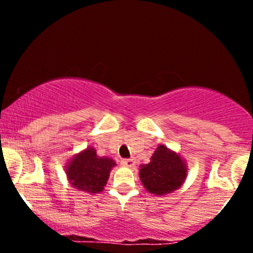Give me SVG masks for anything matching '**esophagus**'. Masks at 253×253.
<instances>
[{"mask_svg":"<svg viewBox=\"0 0 253 253\" xmlns=\"http://www.w3.org/2000/svg\"><path fill=\"white\" fill-rule=\"evenodd\" d=\"M122 165L125 167H133L135 165V160L134 158H125L122 161Z\"/></svg>","mask_w":253,"mask_h":253,"instance_id":"34e87169","label":"esophagus"}]
</instances>
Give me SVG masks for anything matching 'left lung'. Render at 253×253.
Listing matches in <instances>:
<instances>
[{"label":"left lung","instance_id":"1","mask_svg":"<svg viewBox=\"0 0 253 253\" xmlns=\"http://www.w3.org/2000/svg\"><path fill=\"white\" fill-rule=\"evenodd\" d=\"M139 177L149 193L165 195L182 185L186 177V166L178 154L160 146L151 157V162L142 166Z\"/></svg>","mask_w":253,"mask_h":253}]
</instances>
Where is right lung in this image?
<instances>
[{
  "label": "right lung",
  "mask_w": 253,
  "mask_h": 253,
  "mask_svg": "<svg viewBox=\"0 0 253 253\" xmlns=\"http://www.w3.org/2000/svg\"><path fill=\"white\" fill-rule=\"evenodd\" d=\"M115 165L111 158L99 157L95 149L87 148L72 158L66 173L73 187L84 193L97 194L104 190Z\"/></svg>",
  "instance_id": "obj_1"
}]
</instances>
